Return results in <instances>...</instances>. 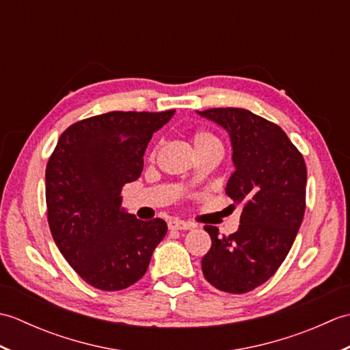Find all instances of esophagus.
I'll use <instances>...</instances> for the list:
<instances>
[{"instance_id": "obj_1", "label": "esophagus", "mask_w": 350, "mask_h": 350, "mask_svg": "<svg viewBox=\"0 0 350 350\" xmlns=\"http://www.w3.org/2000/svg\"><path fill=\"white\" fill-rule=\"evenodd\" d=\"M168 228L170 230H189L191 224L187 221H182V219H171L168 222Z\"/></svg>"}]
</instances>
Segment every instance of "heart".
Instances as JSON below:
<instances>
[{"label": "heart", "instance_id": "heart-1", "mask_svg": "<svg viewBox=\"0 0 350 350\" xmlns=\"http://www.w3.org/2000/svg\"><path fill=\"white\" fill-rule=\"evenodd\" d=\"M192 141H194L196 150H204V148H212L218 147L222 148L219 139L213 135V133L207 131H197L194 135H192Z\"/></svg>", "mask_w": 350, "mask_h": 350}]
</instances>
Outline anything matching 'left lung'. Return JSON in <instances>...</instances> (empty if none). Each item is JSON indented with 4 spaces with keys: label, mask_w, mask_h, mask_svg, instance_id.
<instances>
[{
    "label": "left lung",
    "mask_w": 350,
    "mask_h": 350,
    "mask_svg": "<svg viewBox=\"0 0 350 350\" xmlns=\"http://www.w3.org/2000/svg\"><path fill=\"white\" fill-rule=\"evenodd\" d=\"M230 135L236 171L226 192L241 206V224L230 236L206 226L212 239L202 258L204 278L221 292L247 293L284 262L306 212L307 168L286 132L248 109L198 111Z\"/></svg>",
    "instance_id": "8db88e82"
}]
</instances>
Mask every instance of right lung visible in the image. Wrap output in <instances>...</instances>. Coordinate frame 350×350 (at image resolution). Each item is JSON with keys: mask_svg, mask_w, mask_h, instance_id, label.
Masks as SVG:
<instances>
[{"mask_svg": "<svg viewBox=\"0 0 350 350\" xmlns=\"http://www.w3.org/2000/svg\"><path fill=\"white\" fill-rule=\"evenodd\" d=\"M174 114L111 111L66 129L46 165L48 224L58 250L88 284L116 292L143 277L167 222L137 219L122 188L137 180L153 132Z\"/></svg>", "mask_w": 350, "mask_h": 350, "instance_id": "1", "label": "right lung"}]
</instances>
